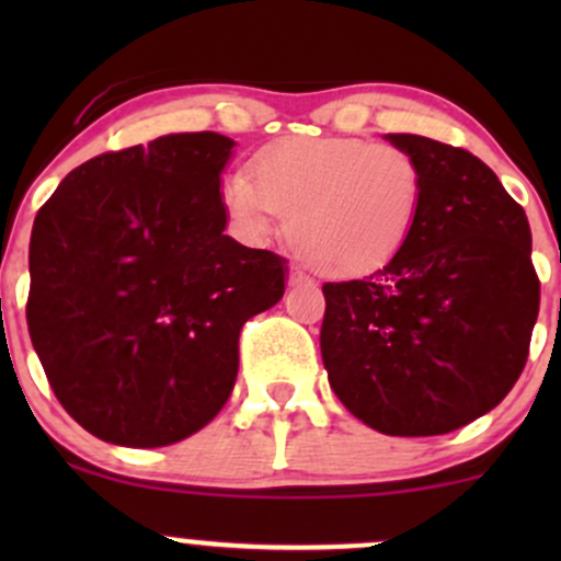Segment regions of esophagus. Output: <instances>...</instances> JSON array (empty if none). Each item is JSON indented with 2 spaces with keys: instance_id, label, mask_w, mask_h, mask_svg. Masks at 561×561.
<instances>
[{
  "instance_id": "1",
  "label": "esophagus",
  "mask_w": 561,
  "mask_h": 561,
  "mask_svg": "<svg viewBox=\"0 0 561 561\" xmlns=\"http://www.w3.org/2000/svg\"><path fill=\"white\" fill-rule=\"evenodd\" d=\"M289 285H293V287L295 285H313V279L306 272H302L300 266H293V268H289Z\"/></svg>"
}]
</instances>
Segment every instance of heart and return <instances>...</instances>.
<instances>
[{"instance_id": "1", "label": "heart", "mask_w": 561, "mask_h": 561, "mask_svg": "<svg viewBox=\"0 0 561 561\" xmlns=\"http://www.w3.org/2000/svg\"><path fill=\"white\" fill-rule=\"evenodd\" d=\"M221 182V203L263 240L282 216L300 255L321 274L353 276L388 263L420 216L424 179L401 147L364 139H287Z\"/></svg>"}]
</instances>
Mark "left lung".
<instances>
[{
  "label": "left lung",
  "mask_w": 561,
  "mask_h": 561,
  "mask_svg": "<svg viewBox=\"0 0 561 561\" xmlns=\"http://www.w3.org/2000/svg\"><path fill=\"white\" fill-rule=\"evenodd\" d=\"M385 139L420 165V216L385 266L324 285L321 362L371 430L443 435L495 409L523 375L540 298L530 224L472 152L420 134Z\"/></svg>",
  "instance_id": "1"
}]
</instances>
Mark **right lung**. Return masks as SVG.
Segmentation results:
<instances>
[{
    "label": "right lung",
    "instance_id": "add662e5",
    "mask_svg": "<svg viewBox=\"0 0 561 561\" xmlns=\"http://www.w3.org/2000/svg\"><path fill=\"white\" fill-rule=\"evenodd\" d=\"M234 145L195 131L105 152L36 214L31 343L100 440L160 448L203 430L234 388L242 324L285 295V259L224 234Z\"/></svg>",
    "mask_w": 561,
    "mask_h": 561
}]
</instances>
